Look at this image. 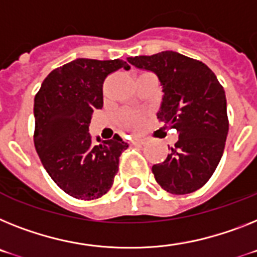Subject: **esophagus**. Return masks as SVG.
<instances>
[{
    "mask_svg": "<svg viewBox=\"0 0 257 257\" xmlns=\"http://www.w3.org/2000/svg\"><path fill=\"white\" fill-rule=\"evenodd\" d=\"M144 144H145V141H144V140H136V141H133V145H136V146H141V145H144Z\"/></svg>",
    "mask_w": 257,
    "mask_h": 257,
    "instance_id": "1",
    "label": "esophagus"
}]
</instances>
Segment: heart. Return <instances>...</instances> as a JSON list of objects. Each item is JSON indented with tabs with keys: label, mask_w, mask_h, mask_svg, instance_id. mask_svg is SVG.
<instances>
[{
	"label": "heart",
	"mask_w": 257,
	"mask_h": 257,
	"mask_svg": "<svg viewBox=\"0 0 257 257\" xmlns=\"http://www.w3.org/2000/svg\"><path fill=\"white\" fill-rule=\"evenodd\" d=\"M144 120H145V113L135 109H124L117 115L118 126L125 132L133 135L141 132L144 128Z\"/></svg>",
	"instance_id": "heart-1"
}]
</instances>
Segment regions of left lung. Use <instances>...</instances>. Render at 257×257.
Returning a JSON list of instances; mask_svg holds the SVG:
<instances>
[{
  "label": "left lung",
  "instance_id": "left-lung-1",
  "mask_svg": "<svg viewBox=\"0 0 257 257\" xmlns=\"http://www.w3.org/2000/svg\"><path fill=\"white\" fill-rule=\"evenodd\" d=\"M128 61L158 75L165 95L157 117L179 135L167 158L152 167L155 180L172 195L197 191L212 178L225 150V90L204 62L178 52L136 56Z\"/></svg>",
  "mask_w": 257,
  "mask_h": 257
}]
</instances>
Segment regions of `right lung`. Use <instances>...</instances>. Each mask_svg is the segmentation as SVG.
<instances>
[{
	"label": "right lung",
	"mask_w": 257,
	"mask_h": 257,
	"mask_svg": "<svg viewBox=\"0 0 257 257\" xmlns=\"http://www.w3.org/2000/svg\"><path fill=\"white\" fill-rule=\"evenodd\" d=\"M131 66L122 60L77 59L52 70L35 95L36 153L52 180L78 200H96L111 189L128 144L116 135L91 142L92 112L103 107L104 79Z\"/></svg>",
	"instance_id": "add662e5"
}]
</instances>
